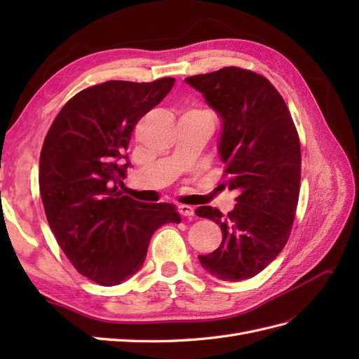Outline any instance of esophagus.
Returning <instances> with one entry per match:
<instances>
[{"mask_svg": "<svg viewBox=\"0 0 359 359\" xmlns=\"http://www.w3.org/2000/svg\"><path fill=\"white\" fill-rule=\"evenodd\" d=\"M178 211L184 217H191L194 214V208H193V206H190V205H180L178 206Z\"/></svg>", "mask_w": 359, "mask_h": 359, "instance_id": "34e87169", "label": "esophagus"}]
</instances>
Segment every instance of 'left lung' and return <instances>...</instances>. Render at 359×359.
<instances>
[{"mask_svg": "<svg viewBox=\"0 0 359 359\" xmlns=\"http://www.w3.org/2000/svg\"><path fill=\"white\" fill-rule=\"evenodd\" d=\"M220 115L217 149L236 205L226 215L212 206L196 214L220 226L223 241L201 265L223 281L252 278L286 245L301 181V147L283 97L264 76L224 67L187 78Z\"/></svg>", "mask_w": 359, "mask_h": 359, "instance_id": "8db88e82", "label": "left lung"}]
</instances>
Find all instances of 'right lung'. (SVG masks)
I'll use <instances>...</instances> for the list:
<instances>
[{"label": "right lung", "mask_w": 359, "mask_h": 359, "mask_svg": "<svg viewBox=\"0 0 359 359\" xmlns=\"http://www.w3.org/2000/svg\"><path fill=\"white\" fill-rule=\"evenodd\" d=\"M175 79L107 81L64 104L40 154V194L50 229L79 273L115 286L142 268L160 226L180 223L172 203H144L118 187L127 177V148L136 123Z\"/></svg>", "instance_id": "right-lung-1"}]
</instances>
